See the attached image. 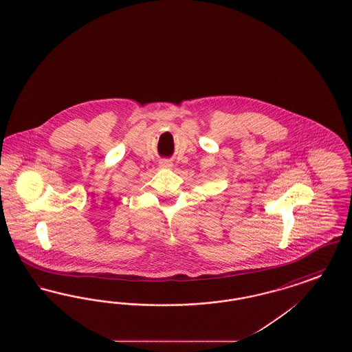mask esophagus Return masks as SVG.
Instances as JSON below:
<instances>
[{"label":"esophagus","mask_w":352,"mask_h":352,"mask_svg":"<svg viewBox=\"0 0 352 352\" xmlns=\"http://www.w3.org/2000/svg\"><path fill=\"white\" fill-rule=\"evenodd\" d=\"M160 168H173V162H171V160H161V161H160Z\"/></svg>","instance_id":"obj_1"}]
</instances>
